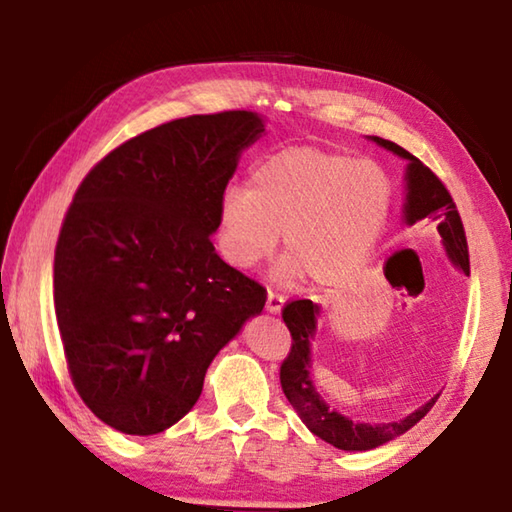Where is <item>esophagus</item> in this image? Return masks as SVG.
<instances>
[{
	"instance_id": "esophagus-1",
	"label": "esophagus",
	"mask_w": 512,
	"mask_h": 512,
	"mask_svg": "<svg viewBox=\"0 0 512 512\" xmlns=\"http://www.w3.org/2000/svg\"><path fill=\"white\" fill-rule=\"evenodd\" d=\"M282 305H284V296H280V293H275V291H268L266 311H271V314H277V311L282 309Z\"/></svg>"
}]
</instances>
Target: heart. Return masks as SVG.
I'll use <instances>...</instances> for the list:
<instances>
[{
	"mask_svg": "<svg viewBox=\"0 0 512 512\" xmlns=\"http://www.w3.org/2000/svg\"><path fill=\"white\" fill-rule=\"evenodd\" d=\"M393 187L381 164L368 158L289 146L232 187L219 203L225 259L255 268L284 241L289 257L275 268L280 282L305 273L311 284L332 287L370 257L391 212Z\"/></svg>",
	"mask_w": 512,
	"mask_h": 512,
	"instance_id": "heart-1",
	"label": "heart"
}]
</instances>
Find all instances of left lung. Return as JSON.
I'll use <instances>...</instances> for the list:
<instances>
[{"mask_svg":"<svg viewBox=\"0 0 512 512\" xmlns=\"http://www.w3.org/2000/svg\"><path fill=\"white\" fill-rule=\"evenodd\" d=\"M379 146L409 160L406 169V205L404 219L409 225L413 223H433L438 235L443 237L447 255L452 262L470 273V250H467L465 228L458 214L452 194L447 192L436 173L427 164H422L415 155H411L402 146H397L384 137H372ZM318 307L311 300H289L282 307V320L287 323L291 332V350L287 359L280 366V384L287 395L293 409L300 415V420L307 424V429L325 443L345 449V452H366L379 445L388 443L404 431H409L413 424H418L429 409L436 404L438 397L420 406L418 411L406 415L400 422H384V424H366L352 422L345 415L329 409L323 397L318 395L314 381L309 375V339L316 329Z\"/></svg>","mask_w":512,"mask_h":512,"instance_id":"1","label":"left lung"}]
</instances>
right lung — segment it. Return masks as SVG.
<instances>
[{
  "mask_svg": "<svg viewBox=\"0 0 512 512\" xmlns=\"http://www.w3.org/2000/svg\"><path fill=\"white\" fill-rule=\"evenodd\" d=\"M253 110L192 115L131 137L76 189L54 255L69 377L101 422L131 436L176 424L266 289L216 255L212 232Z\"/></svg>",
  "mask_w": 512,
  "mask_h": 512,
  "instance_id": "obj_1",
  "label": "right lung"
}]
</instances>
